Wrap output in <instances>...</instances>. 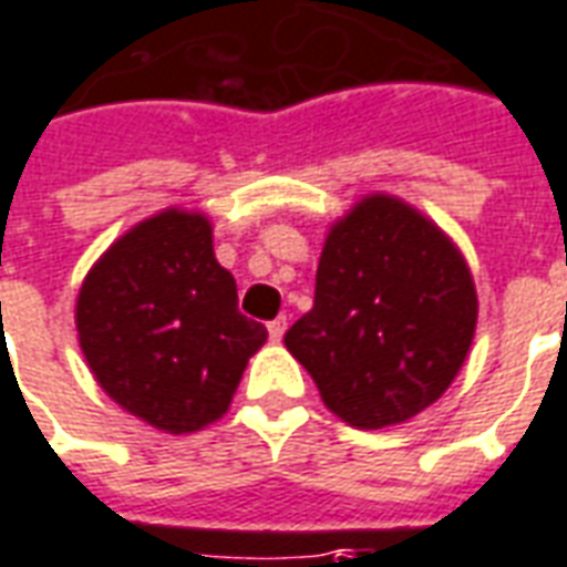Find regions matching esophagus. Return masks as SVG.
<instances>
[{
	"label": "esophagus",
	"instance_id": "esophagus-1",
	"mask_svg": "<svg viewBox=\"0 0 567 567\" xmlns=\"http://www.w3.org/2000/svg\"><path fill=\"white\" fill-rule=\"evenodd\" d=\"M267 331H270V340H282L285 331H288V319H285V316L272 319V322L267 324Z\"/></svg>",
	"mask_w": 567,
	"mask_h": 567
}]
</instances>
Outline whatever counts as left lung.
<instances>
[{"label":"left lung","mask_w":567,"mask_h":567,"mask_svg":"<svg viewBox=\"0 0 567 567\" xmlns=\"http://www.w3.org/2000/svg\"><path fill=\"white\" fill-rule=\"evenodd\" d=\"M476 319V282L449 233L399 196L368 193L328 229L312 310L285 347L331 414L383 430L442 399Z\"/></svg>","instance_id":"obj_1"}]
</instances>
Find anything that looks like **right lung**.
<instances>
[{"label": "right lung", "mask_w": 567, "mask_h": 567, "mask_svg": "<svg viewBox=\"0 0 567 567\" xmlns=\"http://www.w3.org/2000/svg\"><path fill=\"white\" fill-rule=\"evenodd\" d=\"M91 374L118 408L162 433L227 414L267 328L239 312L236 279L196 208H162L94 260L76 297Z\"/></svg>", "instance_id": "right-lung-1"}]
</instances>
